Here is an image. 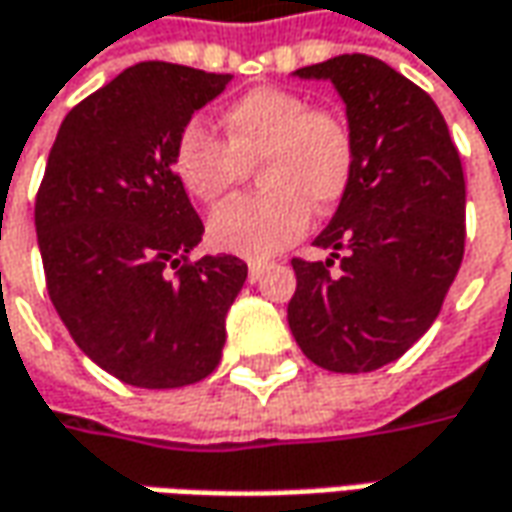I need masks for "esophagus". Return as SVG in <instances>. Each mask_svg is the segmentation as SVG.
<instances>
[{"label": "esophagus", "instance_id": "1", "mask_svg": "<svg viewBox=\"0 0 512 512\" xmlns=\"http://www.w3.org/2000/svg\"><path fill=\"white\" fill-rule=\"evenodd\" d=\"M263 269H266V263H260V260H252V263H249V280L255 283L257 277L263 274Z\"/></svg>", "mask_w": 512, "mask_h": 512}]
</instances>
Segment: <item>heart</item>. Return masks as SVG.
<instances>
[{"instance_id":"b5f03b06","label":"heart","mask_w":512,"mask_h":512,"mask_svg":"<svg viewBox=\"0 0 512 512\" xmlns=\"http://www.w3.org/2000/svg\"><path fill=\"white\" fill-rule=\"evenodd\" d=\"M223 141L201 121L175 138L172 169L186 192L215 203L257 167L255 195L218 206L209 243L238 257H269L300 238L311 206L328 212L343 201L357 172V133L340 110L311 107L300 93L255 87L232 98L221 115Z\"/></svg>"}]
</instances>
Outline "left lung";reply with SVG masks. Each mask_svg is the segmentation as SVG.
<instances>
[{
  "label": "left lung",
  "mask_w": 512,
  "mask_h": 512,
  "mask_svg": "<svg viewBox=\"0 0 512 512\" xmlns=\"http://www.w3.org/2000/svg\"><path fill=\"white\" fill-rule=\"evenodd\" d=\"M294 76L337 87L357 133V172L314 240L331 257L291 260L297 291L289 328L326 371H377L431 328L462 266L459 150L433 98L374 56L345 53Z\"/></svg>",
  "instance_id": "8db88e82"
}]
</instances>
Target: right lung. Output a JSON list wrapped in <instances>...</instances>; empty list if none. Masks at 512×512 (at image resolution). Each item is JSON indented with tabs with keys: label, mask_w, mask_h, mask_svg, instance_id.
Masks as SVG:
<instances>
[{
	"label": "right lung",
	"mask_w": 512,
	"mask_h": 512,
	"mask_svg": "<svg viewBox=\"0 0 512 512\" xmlns=\"http://www.w3.org/2000/svg\"><path fill=\"white\" fill-rule=\"evenodd\" d=\"M229 73L141 62L76 104L36 195L47 294L81 351L135 388L209 377L246 283L235 255L189 260L203 223L172 169L175 138Z\"/></svg>",
	"instance_id": "obj_1"
}]
</instances>
